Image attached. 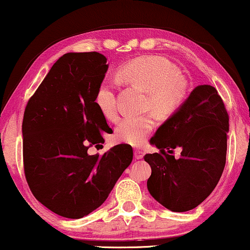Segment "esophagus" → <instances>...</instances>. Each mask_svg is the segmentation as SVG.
<instances>
[{
	"label": "esophagus",
	"instance_id": "obj_1",
	"mask_svg": "<svg viewBox=\"0 0 250 250\" xmlns=\"http://www.w3.org/2000/svg\"><path fill=\"white\" fill-rule=\"evenodd\" d=\"M134 156L136 159H142L144 156V151L141 150V148H135L134 150Z\"/></svg>",
	"mask_w": 250,
	"mask_h": 250
}]
</instances>
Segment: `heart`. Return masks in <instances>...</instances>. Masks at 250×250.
<instances>
[{"label": "heart", "mask_w": 250, "mask_h": 250, "mask_svg": "<svg viewBox=\"0 0 250 250\" xmlns=\"http://www.w3.org/2000/svg\"><path fill=\"white\" fill-rule=\"evenodd\" d=\"M116 80L123 85L146 92L145 107L163 118L174 115L187 102L189 85L176 65L156 56H140L123 63L116 71ZM94 102L100 113L108 120L118 115L115 86L112 82L99 84ZM156 127L152 114L128 116L115 128V138L122 143L142 145Z\"/></svg>", "instance_id": "1"}]
</instances>
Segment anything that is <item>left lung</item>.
<instances>
[{"mask_svg": "<svg viewBox=\"0 0 250 250\" xmlns=\"http://www.w3.org/2000/svg\"><path fill=\"white\" fill-rule=\"evenodd\" d=\"M229 113L211 85L195 87L179 112L159 127L147 153V189L166 209L185 212L200 205L216 188L226 164ZM183 148L175 158L172 150Z\"/></svg>", "mask_w": 250, "mask_h": 250, "instance_id": "left-lung-1", "label": "left lung"}]
</instances>
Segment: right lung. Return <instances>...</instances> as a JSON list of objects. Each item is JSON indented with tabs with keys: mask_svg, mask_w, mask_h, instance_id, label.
I'll list each match as a JSON object with an SVG mask.
<instances>
[{
	"mask_svg": "<svg viewBox=\"0 0 250 250\" xmlns=\"http://www.w3.org/2000/svg\"><path fill=\"white\" fill-rule=\"evenodd\" d=\"M97 52L67 53L54 63L25 107L23 162L34 197L59 216L80 219L102 205L123 170L132 147L115 145L87 154L112 134L94 102L108 69Z\"/></svg>",
	"mask_w": 250,
	"mask_h": 250,
	"instance_id": "add662e5",
	"label": "right lung"
}]
</instances>
